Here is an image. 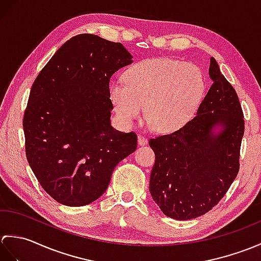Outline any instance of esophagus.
Here are the masks:
<instances>
[{"label":"esophagus","instance_id":"1","mask_svg":"<svg viewBox=\"0 0 261 261\" xmlns=\"http://www.w3.org/2000/svg\"><path fill=\"white\" fill-rule=\"evenodd\" d=\"M138 143H139L140 146H145L148 143V138L143 135H139L138 136Z\"/></svg>","mask_w":261,"mask_h":261}]
</instances>
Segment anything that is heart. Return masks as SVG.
Listing matches in <instances>:
<instances>
[{
  "label": "heart",
  "instance_id": "obj_1",
  "mask_svg": "<svg viewBox=\"0 0 261 261\" xmlns=\"http://www.w3.org/2000/svg\"><path fill=\"white\" fill-rule=\"evenodd\" d=\"M124 81L110 86L119 119L130 124L145 108V118L162 132L179 130L201 105L207 88L197 65L171 58H151L126 70Z\"/></svg>",
  "mask_w": 261,
  "mask_h": 261
}]
</instances>
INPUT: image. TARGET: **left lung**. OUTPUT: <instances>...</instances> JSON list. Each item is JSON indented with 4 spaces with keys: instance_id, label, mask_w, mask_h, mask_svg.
Returning a JSON list of instances; mask_svg holds the SVG:
<instances>
[{
    "instance_id": "1",
    "label": "left lung",
    "mask_w": 261,
    "mask_h": 261,
    "mask_svg": "<svg viewBox=\"0 0 261 261\" xmlns=\"http://www.w3.org/2000/svg\"><path fill=\"white\" fill-rule=\"evenodd\" d=\"M208 75L213 83L196 115L179 130L149 140L156 156L149 191L163 213L175 220L212 210L239 173L245 134L239 97L214 58ZM216 125L223 127L218 134Z\"/></svg>"
}]
</instances>
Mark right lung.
<instances>
[{
	"instance_id": "obj_1",
	"label": "right lung",
	"mask_w": 261,
	"mask_h": 261,
	"mask_svg": "<svg viewBox=\"0 0 261 261\" xmlns=\"http://www.w3.org/2000/svg\"><path fill=\"white\" fill-rule=\"evenodd\" d=\"M132 63L120 42L83 33L41 69L23 115L28 163L43 190L67 206L107 191L114 168L137 149L135 132L111 125L110 80Z\"/></svg>"
}]
</instances>
